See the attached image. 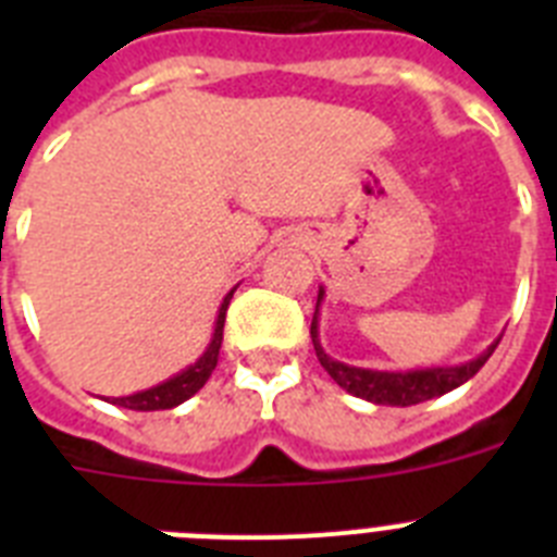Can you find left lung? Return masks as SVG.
<instances>
[{
	"label": "left lung",
	"mask_w": 557,
	"mask_h": 557,
	"mask_svg": "<svg viewBox=\"0 0 557 557\" xmlns=\"http://www.w3.org/2000/svg\"><path fill=\"white\" fill-rule=\"evenodd\" d=\"M321 301H323V287L321 293H318V307H314L312 329H309L314 343V354H318L321 366L329 371V376H332L343 391H348L351 396L366 398V401H373V405L410 407V405H421V401H426V398L444 396V393L460 387L462 382H469V379L474 376L485 362H488L494 348L499 346V339H496L494 346H488V351H482L476 359L455 368H421V371H405V373L354 368V366H346V362H337V359H332L321 348V339H318V309H321Z\"/></svg>",
	"instance_id": "8db88e82"
}]
</instances>
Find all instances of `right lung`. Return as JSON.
I'll return each instance as SVG.
<instances>
[{
    "label": "right lung",
    "mask_w": 557,
    "mask_h": 557,
    "mask_svg": "<svg viewBox=\"0 0 557 557\" xmlns=\"http://www.w3.org/2000/svg\"><path fill=\"white\" fill-rule=\"evenodd\" d=\"M231 295H234V289L223 298V307H220V314H218V326H214V334H211L209 348H206L203 357H200L195 366L181 371L178 376L166 379V382H161V385L150 387V391H139V393H133V396L111 398V405L125 407V410H136V412H152V410H172V407L184 405L186 398L195 396V393L209 382L211 371L218 368L220 346H223L225 309H228L231 304Z\"/></svg>",
    "instance_id": "1"
}]
</instances>
